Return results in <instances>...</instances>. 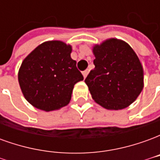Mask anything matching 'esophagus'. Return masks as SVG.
<instances>
[{"mask_svg": "<svg viewBox=\"0 0 160 160\" xmlns=\"http://www.w3.org/2000/svg\"><path fill=\"white\" fill-rule=\"evenodd\" d=\"M88 73H89V69L85 70V71H83V72H82V74H83L84 78H86V77L87 76V74H88Z\"/></svg>", "mask_w": 160, "mask_h": 160, "instance_id": "1", "label": "esophagus"}]
</instances>
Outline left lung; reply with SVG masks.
Returning <instances> with one entry per match:
<instances>
[{
  "mask_svg": "<svg viewBox=\"0 0 160 160\" xmlns=\"http://www.w3.org/2000/svg\"><path fill=\"white\" fill-rule=\"evenodd\" d=\"M95 68L85 80L94 101L108 110H122L143 88V68L133 49L111 38L94 46Z\"/></svg>",
  "mask_w": 160,
  "mask_h": 160,
  "instance_id": "8db88e82",
  "label": "left lung"
}]
</instances>
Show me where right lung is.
Here are the masks:
<instances>
[{
	"instance_id": "add662e5",
	"label": "right lung",
	"mask_w": 160,
	"mask_h": 160,
	"mask_svg": "<svg viewBox=\"0 0 160 160\" xmlns=\"http://www.w3.org/2000/svg\"><path fill=\"white\" fill-rule=\"evenodd\" d=\"M71 51L72 47L63 42L49 41L38 46L23 61L19 83L34 107L50 111L69 103L73 86L84 79Z\"/></svg>"
}]
</instances>
